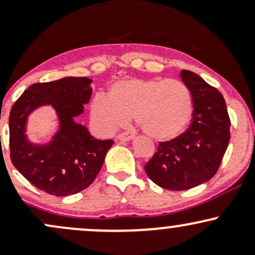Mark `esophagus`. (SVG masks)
<instances>
[{
    "label": "esophagus",
    "mask_w": 255,
    "mask_h": 255,
    "mask_svg": "<svg viewBox=\"0 0 255 255\" xmlns=\"http://www.w3.org/2000/svg\"><path fill=\"white\" fill-rule=\"evenodd\" d=\"M134 137V134L130 133V131H125V133H121L118 135V139L121 140V141H129Z\"/></svg>",
    "instance_id": "1"
}]
</instances>
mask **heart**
Segmentation results:
<instances>
[{"label":"heart","instance_id":"obj_1","mask_svg":"<svg viewBox=\"0 0 255 255\" xmlns=\"http://www.w3.org/2000/svg\"><path fill=\"white\" fill-rule=\"evenodd\" d=\"M91 115L99 130L113 133L133 114L148 136L171 140L186 130L193 116L188 87L176 79L127 78L111 85L109 96L98 93L91 102Z\"/></svg>","mask_w":255,"mask_h":255}]
</instances>
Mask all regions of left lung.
Here are the masks:
<instances>
[{"mask_svg":"<svg viewBox=\"0 0 255 255\" xmlns=\"http://www.w3.org/2000/svg\"><path fill=\"white\" fill-rule=\"evenodd\" d=\"M181 79L193 98L192 124L181 135L159 142L145 165L147 176L170 191H186L211 180L230 140V119L222 93L191 71H181Z\"/></svg>","mask_w":255,"mask_h":255,"instance_id":"obj_1","label":"left lung"}]
</instances>
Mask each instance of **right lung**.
Here are the masks:
<instances>
[{
    "label": "right lung",
    "instance_id": "add662e5",
    "mask_svg": "<svg viewBox=\"0 0 255 255\" xmlns=\"http://www.w3.org/2000/svg\"><path fill=\"white\" fill-rule=\"evenodd\" d=\"M89 78L66 77L33 84L14 103L9 115L10 159L20 174L40 191L67 197L95 181L113 140H98L75 119L92 95ZM40 106L55 110L59 129L45 144L28 139V116Z\"/></svg>",
    "mask_w": 255,
    "mask_h": 255
}]
</instances>
